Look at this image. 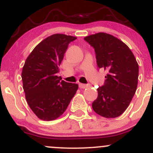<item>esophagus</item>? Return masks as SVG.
Segmentation results:
<instances>
[{"instance_id":"34e87169","label":"esophagus","mask_w":153,"mask_h":153,"mask_svg":"<svg viewBox=\"0 0 153 153\" xmlns=\"http://www.w3.org/2000/svg\"><path fill=\"white\" fill-rule=\"evenodd\" d=\"M88 86V85H87V84L79 83V87H80V88H87Z\"/></svg>"}]
</instances>
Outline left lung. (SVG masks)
<instances>
[{
  "label": "left lung",
  "instance_id": "8db88e82",
  "mask_svg": "<svg viewBox=\"0 0 153 153\" xmlns=\"http://www.w3.org/2000/svg\"><path fill=\"white\" fill-rule=\"evenodd\" d=\"M84 40L94 49L98 67L108 71L104 84L97 88L93 109L105 118L119 117L129 106L137 87L136 59L125 44L111 34L100 32Z\"/></svg>",
  "mask_w": 153,
  "mask_h": 153
}]
</instances>
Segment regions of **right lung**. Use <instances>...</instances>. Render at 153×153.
<instances>
[{"mask_svg": "<svg viewBox=\"0 0 153 153\" xmlns=\"http://www.w3.org/2000/svg\"><path fill=\"white\" fill-rule=\"evenodd\" d=\"M76 39L52 35L35 47L24 63L22 78L26 101L42 120H54L62 115L78 90V84L61 81L57 76L68 45Z\"/></svg>", "mask_w": 153, "mask_h": 153, "instance_id": "1", "label": "right lung"}]
</instances>
